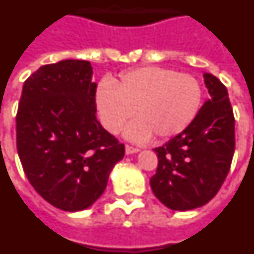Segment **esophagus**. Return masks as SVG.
<instances>
[{
    "mask_svg": "<svg viewBox=\"0 0 254 254\" xmlns=\"http://www.w3.org/2000/svg\"><path fill=\"white\" fill-rule=\"evenodd\" d=\"M138 151H139V148H137V147L125 146V152H127V155H131V153H137Z\"/></svg>",
    "mask_w": 254,
    "mask_h": 254,
    "instance_id": "obj_1",
    "label": "esophagus"
}]
</instances>
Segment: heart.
<instances>
[{
	"label": "heart",
	"mask_w": 254,
	"mask_h": 254,
	"mask_svg": "<svg viewBox=\"0 0 254 254\" xmlns=\"http://www.w3.org/2000/svg\"><path fill=\"white\" fill-rule=\"evenodd\" d=\"M201 85L193 76L161 67H142L123 73L119 81L103 80L97 90L101 123L119 133L129 119L125 135L143 142L152 134L165 140L185 131L199 114Z\"/></svg>",
	"instance_id": "heart-1"
}]
</instances>
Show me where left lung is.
Instances as JSON below:
<instances>
[{
    "label": "left lung",
    "instance_id": "1",
    "mask_svg": "<svg viewBox=\"0 0 254 254\" xmlns=\"http://www.w3.org/2000/svg\"><path fill=\"white\" fill-rule=\"evenodd\" d=\"M210 98L186 130L155 148L153 193L169 209L191 210L216 196L231 167L235 151V119L225 85L204 73Z\"/></svg>",
    "mask_w": 254,
    "mask_h": 254
}]
</instances>
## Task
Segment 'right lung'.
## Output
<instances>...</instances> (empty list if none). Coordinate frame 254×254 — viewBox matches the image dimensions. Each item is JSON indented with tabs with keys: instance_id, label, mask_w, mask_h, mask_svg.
<instances>
[{
	"instance_id": "obj_1",
	"label": "right lung",
	"mask_w": 254,
	"mask_h": 254,
	"mask_svg": "<svg viewBox=\"0 0 254 254\" xmlns=\"http://www.w3.org/2000/svg\"><path fill=\"white\" fill-rule=\"evenodd\" d=\"M90 62L42 65L23 85L16 114V148L24 173L48 203L84 210L107 187L125 155L123 143L97 120Z\"/></svg>"
}]
</instances>
